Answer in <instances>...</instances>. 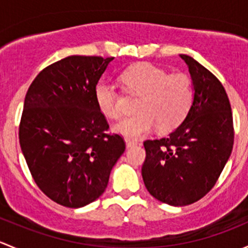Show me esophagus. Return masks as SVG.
<instances>
[{
	"mask_svg": "<svg viewBox=\"0 0 248 248\" xmlns=\"http://www.w3.org/2000/svg\"><path fill=\"white\" fill-rule=\"evenodd\" d=\"M137 145H138V141H136V140L126 139V147H127V149H129V147L137 146Z\"/></svg>",
	"mask_w": 248,
	"mask_h": 248,
	"instance_id": "1",
	"label": "esophagus"
}]
</instances>
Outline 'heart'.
<instances>
[{"label":"heart","instance_id":"1","mask_svg":"<svg viewBox=\"0 0 248 248\" xmlns=\"http://www.w3.org/2000/svg\"><path fill=\"white\" fill-rule=\"evenodd\" d=\"M122 84L131 93L138 94L137 114L124 117L112 126L116 133L129 139L141 138L155 128L167 133L179 127L188 115L194 98L193 85L185 74H169L149 62H140L122 72ZM114 85L101 81L94 87L97 108L106 116L120 115Z\"/></svg>","mask_w":248,"mask_h":248}]
</instances>
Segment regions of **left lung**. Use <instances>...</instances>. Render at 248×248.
Wrapping results in <instances>:
<instances>
[{"label":"left lung","mask_w":248,"mask_h":248,"mask_svg":"<svg viewBox=\"0 0 248 248\" xmlns=\"http://www.w3.org/2000/svg\"><path fill=\"white\" fill-rule=\"evenodd\" d=\"M180 57L191 74L193 104L185 121L167 138L144 141L146 158L141 168L149 193L172 206L198 202L215 186L234 142L224 87L193 57Z\"/></svg>","instance_id":"left-lung-1"}]
</instances>
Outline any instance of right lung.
<instances>
[{"label": "right lung", "mask_w": 248, "mask_h": 248, "mask_svg": "<svg viewBox=\"0 0 248 248\" xmlns=\"http://www.w3.org/2000/svg\"><path fill=\"white\" fill-rule=\"evenodd\" d=\"M114 57L68 56L50 64L29 87L20 146L37 186L67 207L98 199L124 154L119 134H107L94 87Z\"/></svg>", "instance_id": "right-lung-1"}]
</instances>
